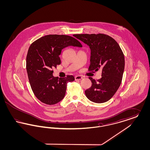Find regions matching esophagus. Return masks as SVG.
Here are the masks:
<instances>
[{
	"label": "esophagus",
	"mask_w": 150,
	"mask_h": 150,
	"mask_svg": "<svg viewBox=\"0 0 150 150\" xmlns=\"http://www.w3.org/2000/svg\"><path fill=\"white\" fill-rule=\"evenodd\" d=\"M75 80H81L83 79V76H80V75H77L75 77Z\"/></svg>",
	"instance_id": "obj_1"
}]
</instances>
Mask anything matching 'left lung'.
I'll list each match as a JSON object with an SVG mask.
<instances>
[{"mask_svg": "<svg viewBox=\"0 0 150 150\" xmlns=\"http://www.w3.org/2000/svg\"><path fill=\"white\" fill-rule=\"evenodd\" d=\"M74 36L91 49L89 71L102 70V77L97 81L89 78L92 86L85 91L86 96L95 103L106 102L121 84L125 66L122 50L115 39L105 34H75Z\"/></svg>", "mask_w": 150, "mask_h": 150, "instance_id": "8db88e82", "label": "left lung"}]
</instances>
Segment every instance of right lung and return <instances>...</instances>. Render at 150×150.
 Returning a JSON list of instances; mask_svg holds the SVG:
<instances>
[{"instance_id": "right-lung-1", "label": "right lung", "mask_w": 150, "mask_h": 150, "mask_svg": "<svg viewBox=\"0 0 150 150\" xmlns=\"http://www.w3.org/2000/svg\"><path fill=\"white\" fill-rule=\"evenodd\" d=\"M69 46L82 47L75 38L64 35L44 36L32 43L26 57V70L31 89L36 98L47 105H54L64 98L72 75L54 77L52 69L61 64L59 55Z\"/></svg>"}]
</instances>
